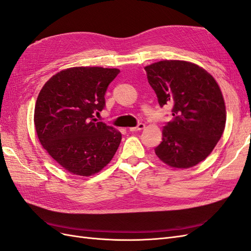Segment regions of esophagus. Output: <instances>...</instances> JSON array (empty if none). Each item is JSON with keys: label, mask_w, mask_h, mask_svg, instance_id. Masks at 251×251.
I'll list each match as a JSON object with an SVG mask.
<instances>
[{"label": "esophagus", "mask_w": 251, "mask_h": 251, "mask_svg": "<svg viewBox=\"0 0 251 251\" xmlns=\"http://www.w3.org/2000/svg\"><path fill=\"white\" fill-rule=\"evenodd\" d=\"M146 127V125L144 124H139L137 126H132V127H128V130L131 132H135V131H141L143 128Z\"/></svg>", "instance_id": "esophagus-1"}]
</instances>
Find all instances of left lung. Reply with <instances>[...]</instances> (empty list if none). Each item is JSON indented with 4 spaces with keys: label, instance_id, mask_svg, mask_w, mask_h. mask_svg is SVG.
<instances>
[{
    "label": "left lung",
    "instance_id": "left-lung-1",
    "mask_svg": "<svg viewBox=\"0 0 251 251\" xmlns=\"http://www.w3.org/2000/svg\"><path fill=\"white\" fill-rule=\"evenodd\" d=\"M144 69L159 104L173 105V119L164 126L155 153L171 168H193L211 153L224 132L221 89L206 70L185 60L164 59Z\"/></svg>",
    "mask_w": 251,
    "mask_h": 251
}]
</instances>
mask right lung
<instances>
[{"label": "right lung", "mask_w": 251, "mask_h": 251, "mask_svg": "<svg viewBox=\"0 0 251 251\" xmlns=\"http://www.w3.org/2000/svg\"><path fill=\"white\" fill-rule=\"evenodd\" d=\"M119 69L73 67L59 71L44 85L34 108V126L43 148L68 173L89 177L115 155L121 133L97 123L104 94Z\"/></svg>", "instance_id": "right-lung-1"}]
</instances>
